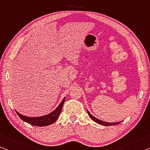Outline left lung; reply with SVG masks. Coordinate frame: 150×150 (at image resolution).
Instances as JSON below:
<instances>
[{"label": "left lung", "instance_id": "1", "mask_svg": "<svg viewBox=\"0 0 150 150\" xmlns=\"http://www.w3.org/2000/svg\"><path fill=\"white\" fill-rule=\"evenodd\" d=\"M87 113L88 115H89L90 117L91 118V120L94 121V122L98 123V124H99L100 125H102V126H112V125H117V124H119L120 123V122H104V121H102V120H98V119H97L96 117H93L92 115L90 113V112L88 111V110H87Z\"/></svg>", "mask_w": 150, "mask_h": 150}]
</instances>
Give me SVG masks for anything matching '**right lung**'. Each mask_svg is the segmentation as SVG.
<instances>
[{
    "label": "right lung",
    "mask_w": 150,
    "mask_h": 150,
    "mask_svg": "<svg viewBox=\"0 0 150 150\" xmlns=\"http://www.w3.org/2000/svg\"><path fill=\"white\" fill-rule=\"evenodd\" d=\"M65 100V97L63 98L62 101L59 105L57 106V108L55 110H53L52 112H51L50 113L47 114L46 115H43L40 117H26L24 116L23 115L20 114L18 111L17 112L18 115L20 117V119L26 122L28 124L33 125V126H49V125L52 124L53 123L56 122V120L58 119L59 115H60L61 110H62L63 104Z\"/></svg>",
    "instance_id": "right-lung-1"
}]
</instances>
